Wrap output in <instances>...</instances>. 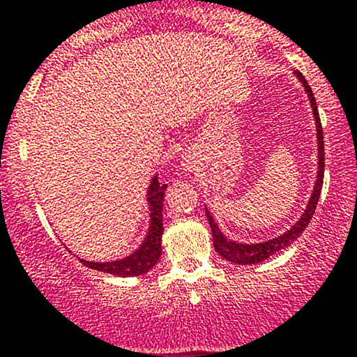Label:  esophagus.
<instances>
[{
    "instance_id": "1",
    "label": "esophagus",
    "mask_w": 357,
    "mask_h": 357,
    "mask_svg": "<svg viewBox=\"0 0 357 357\" xmlns=\"http://www.w3.org/2000/svg\"><path fill=\"white\" fill-rule=\"evenodd\" d=\"M185 165H187V168H190V165H189V163H185Z\"/></svg>"
}]
</instances>
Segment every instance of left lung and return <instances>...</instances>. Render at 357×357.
<instances>
[{
	"mask_svg": "<svg viewBox=\"0 0 357 357\" xmlns=\"http://www.w3.org/2000/svg\"><path fill=\"white\" fill-rule=\"evenodd\" d=\"M297 77L302 81L303 87H305L308 98H310L312 102V111H314L315 116V125H317V142H319V174H317V182H315L314 192H312V197L308 200V206L305 212L302 214V218L298 219L297 224L291 227L290 231H287L285 234L278 236V238L270 239V241L265 243H258V244H243V243H236L231 241V239L224 238L221 229L218 227V224L214 222V219L211 218L209 211L207 212V221L211 224V231H212V239H214V248L222 258H226L227 261L236 263V265H255V263H261L265 261L266 258H270L271 255L278 253L282 251L283 248L290 246L295 239L302 234L303 229L308 226L310 222L312 215H314L315 207H317L319 197H320V190H322V183H324V167H326V153H324V133H322V125H320V118H319V111H317V102H315L314 92H312L310 86H308L305 77L302 75V72H297Z\"/></svg>",
	"mask_w": 357,
	"mask_h": 357,
	"instance_id": "obj_1",
	"label": "left lung"
}]
</instances>
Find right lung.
I'll list each match as a JSON object with an SVG mask.
<instances>
[{"instance_id": "add662e5", "label": "right lung", "mask_w": 357, "mask_h": 357, "mask_svg": "<svg viewBox=\"0 0 357 357\" xmlns=\"http://www.w3.org/2000/svg\"><path fill=\"white\" fill-rule=\"evenodd\" d=\"M167 183H160L158 177L151 180V185L148 189V204H150V231H148L145 243L139 250H136L131 256L118 259V261L107 263H92L81 259L82 265L91 270L111 273L116 276H138L146 273L157 265L160 255H162V234H163V194H165Z\"/></svg>"}]
</instances>
